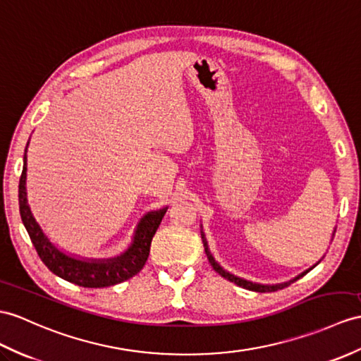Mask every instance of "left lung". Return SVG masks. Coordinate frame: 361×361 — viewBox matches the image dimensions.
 I'll return each instance as SVG.
<instances>
[{
    "instance_id": "obj_1",
    "label": "left lung",
    "mask_w": 361,
    "mask_h": 361,
    "mask_svg": "<svg viewBox=\"0 0 361 361\" xmlns=\"http://www.w3.org/2000/svg\"><path fill=\"white\" fill-rule=\"evenodd\" d=\"M202 240H204L205 252H207L208 260H209V263H211V267L214 268V271H216V272H219V274H221L224 279L230 280V282H233V283H235V285H239V286H242V288H245V289H250V291H256V293H274V291H277V289H283L285 286H289V285H291L293 282H295L297 279H300L302 276H305L306 272H307V271H306V272H303L302 276L295 277L294 280H291V282H288V283H280V285H259V283L247 282V280H243V279H239V277H235V276L230 274V272H226L221 265H219V263L213 259V256H211V252L208 251V245H207V240H205L204 234H202Z\"/></svg>"
}]
</instances>
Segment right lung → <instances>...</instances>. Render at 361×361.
Masks as SVG:
<instances>
[{
  "instance_id": "1",
  "label": "right lung",
  "mask_w": 361,
  "mask_h": 361,
  "mask_svg": "<svg viewBox=\"0 0 361 361\" xmlns=\"http://www.w3.org/2000/svg\"><path fill=\"white\" fill-rule=\"evenodd\" d=\"M25 170H27V157L24 154V166L18 190L20 214L39 259L54 274L78 286L105 288L126 282L144 268L148 254H150L153 235L162 222L166 208L147 214L139 222L135 240L122 256L109 260H79L67 256L55 245H51V242L44 235L41 226L35 221L27 204V192H25Z\"/></svg>"
}]
</instances>
